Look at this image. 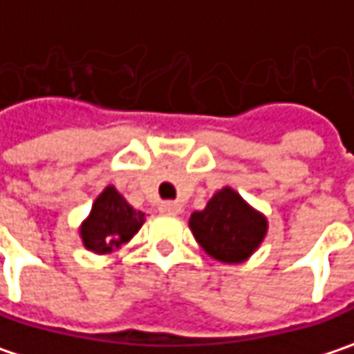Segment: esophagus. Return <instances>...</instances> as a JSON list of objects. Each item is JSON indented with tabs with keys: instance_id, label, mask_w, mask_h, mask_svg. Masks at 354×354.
<instances>
[{
	"instance_id": "34e87169",
	"label": "esophagus",
	"mask_w": 354,
	"mask_h": 354,
	"mask_svg": "<svg viewBox=\"0 0 354 354\" xmlns=\"http://www.w3.org/2000/svg\"><path fill=\"white\" fill-rule=\"evenodd\" d=\"M159 212L167 215H179L183 212V205L177 203V201H163L161 207H159Z\"/></svg>"
}]
</instances>
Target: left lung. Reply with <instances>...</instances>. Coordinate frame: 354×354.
Segmentation results:
<instances>
[{
  "label": "left lung",
  "instance_id": "1",
  "mask_svg": "<svg viewBox=\"0 0 354 354\" xmlns=\"http://www.w3.org/2000/svg\"><path fill=\"white\" fill-rule=\"evenodd\" d=\"M199 245L219 262H243L266 236L264 215L254 212L234 189L217 191L203 212L191 214Z\"/></svg>",
  "mask_w": 354,
  "mask_h": 354
}]
</instances>
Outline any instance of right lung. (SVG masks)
Instances as JSON below:
<instances>
[{
    "label": "right lung",
    "instance_id": "add662e5",
    "mask_svg": "<svg viewBox=\"0 0 354 354\" xmlns=\"http://www.w3.org/2000/svg\"><path fill=\"white\" fill-rule=\"evenodd\" d=\"M142 221V212L133 209L114 187H106L94 201L80 234L88 250L104 254L131 240L139 232Z\"/></svg>",
    "mask_w": 354,
    "mask_h": 354
}]
</instances>
